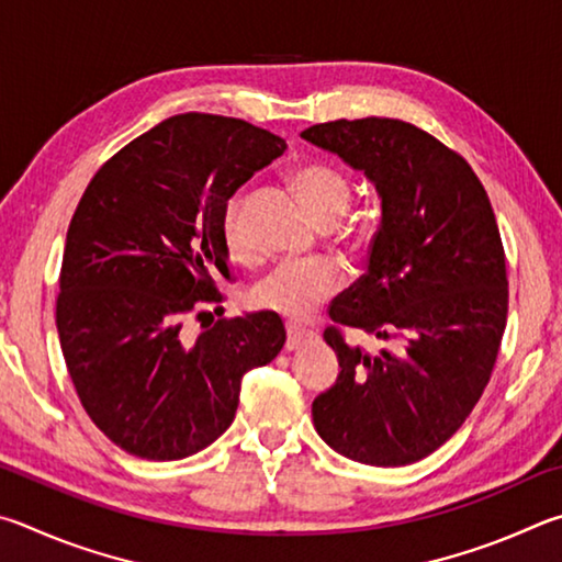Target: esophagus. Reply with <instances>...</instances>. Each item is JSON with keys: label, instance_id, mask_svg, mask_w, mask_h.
Masks as SVG:
<instances>
[{"label": "esophagus", "instance_id": "34e87169", "mask_svg": "<svg viewBox=\"0 0 562 562\" xmlns=\"http://www.w3.org/2000/svg\"><path fill=\"white\" fill-rule=\"evenodd\" d=\"M286 333H289L286 350H299V348L306 346V342L313 340V333L306 330V328H301V326H289Z\"/></svg>", "mask_w": 562, "mask_h": 562}]
</instances>
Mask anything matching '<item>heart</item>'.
Returning a JSON list of instances; mask_svg holds the SVG:
<instances>
[{"mask_svg": "<svg viewBox=\"0 0 562 562\" xmlns=\"http://www.w3.org/2000/svg\"><path fill=\"white\" fill-rule=\"evenodd\" d=\"M293 182L306 202L308 212L321 226H336L352 202V187L348 177L336 167L311 162L293 172ZM239 200L226 204L222 234L224 244L234 256L246 251V236L241 229ZM342 286V269L333 259H291L263 276L256 283L251 299L259 308L279 313L291 321H306L323 303H328Z\"/></svg>", "mask_w": 562, "mask_h": 562, "instance_id": "obj_1", "label": "heart"}]
</instances>
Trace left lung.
Listing matches in <instances>:
<instances>
[{"instance_id": "left-lung-1", "label": "left lung", "mask_w": 562, "mask_h": 562, "mask_svg": "<svg viewBox=\"0 0 562 562\" xmlns=\"http://www.w3.org/2000/svg\"><path fill=\"white\" fill-rule=\"evenodd\" d=\"M301 137L366 175L382 210L368 271L330 318L402 346L366 352L326 328L340 372L313 425L360 464H415L464 425L494 370L508 313L494 210L464 157L412 123L372 115Z\"/></svg>"}]
</instances>
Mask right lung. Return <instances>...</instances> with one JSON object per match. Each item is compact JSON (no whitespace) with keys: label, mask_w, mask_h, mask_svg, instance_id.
Returning a JSON list of instances; mask_svg holds the SVG:
<instances>
[{"label":"right lung","mask_w":562,"mask_h":562,"mask_svg":"<svg viewBox=\"0 0 562 562\" xmlns=\"http://www.w3.org/2000/svg\"><path fill=\"white\" fill-rule=\"evenodd\" d=\"M286 143L246 121L172 115L115 153L68 224L56 328L81 405L127 454L172 461L222 437L241 378L279 356L271 311L182 330L229 279L222 220L254 172Z\"/></svg>","instance_id":"right-lung-1"}]
</instances>
